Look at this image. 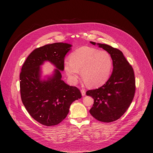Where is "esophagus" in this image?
Segmentation results:
<instances>
[{"mask_svg":"<svg viewBox=\"0 0 153 153\" xmlns=\"http://www.w3.org/2000/svg\"><path fill=\"white\" fill-rule=\"evenodd\" d=\"M80 92H81V94H82V96H85V94H86V91H85V90H80Z\"/></svg>","mask_w":153,"mask_h":153,"instance_id":"1","label":"esophagus"}]
</instances>
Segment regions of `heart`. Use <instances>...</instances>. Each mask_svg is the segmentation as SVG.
Masks as SVG:
<instances>
[{
	"instance_id": "obj_1",
	"label": "heart",
	"mask_w": 153,
	"mask_h": 153,
	"mask_svg": "<svg viewBox=\"0 0 153 153\" xmlns=\"http://www.w3.org/2000/svg\"><path fill=\"white\" fill-rule=\"evenodd\" d=\"M70 60L64 62V70L70 82L76 83L81 71L85 83L96 88L110 78L113 68L112 58L108 52L88 47H81L74 52Z\"/></svg>"
}]
</instances>
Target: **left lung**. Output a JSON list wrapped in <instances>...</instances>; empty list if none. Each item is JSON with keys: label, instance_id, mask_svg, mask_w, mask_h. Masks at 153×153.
Here are the masks:
<instances>
[{"label": "left lung", "instance_id": "obj_1", "mask_svg": "<svg viewBox=\"0 0 153 153\" xmlns=\"http://www.w3.org/2000/svg\"><path fill=\"white\" fill-rule=\"evenodd\" d=\"M90 43L110 54L113 70L105 84L98 89L86 91V95L94 99L90 113L99 121L111 122L126 112L133 100L136 90L134 71L119 50L106 44Z\"/></svg>", "mask_w": 153, "mask_h": 153}]
</instances>
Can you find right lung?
I'll return each instance as SVG.
<instances>
[{
    "mask_svg": "<svg viewBox=\"0 0 153 153\" xmlns=\"http://www.w3.org/2000/svg\"><path fill=\"white\" fill-rule=\"evenodd\" d=\"M72 45L57 42L35 49L27 58L20 74L22 101L30 116L40 123L53 126L68 115L71 103L82 97L80 90L62 80L65 55ZM45 61L56 67L43 76L41 66Z\"/></svg>",
    "mask_w": 153,
    "mask_h": 153,
    "instance_id": "add662e5",
    "label": "right lung"
}]
</instances>
